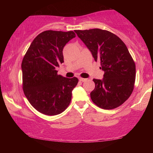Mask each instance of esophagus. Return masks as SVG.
Returning a JSON list of instances; mask_svg holds the SVG:
<instances>
[{
	"label": "esophagus",
	"mask_w": 153,
	"mask_h": 153,
	"mask_svg": "<svg viewBox=\"0 0 153 153\" xmlns=\"http://www.w3.org/2000/svg\"><path fill=\"white\" fill-rule=\"evenodd\" d=\"M79 80L80 82H85V81H86L87 79H86V78H82V77H80V78H79Z\"/></svg>",
	"instance_id": "1"
}]
</instances>
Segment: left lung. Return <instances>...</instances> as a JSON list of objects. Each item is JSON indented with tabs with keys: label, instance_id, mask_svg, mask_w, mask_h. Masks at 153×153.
I'll list each match as a JSON object with an SVG mask.
<instances>
[{
	"label": "left lung",
	"instance_id": "obj_1",
	"mask_svg": "<svg viewBox=\"0 0 153 153\" xmlns=\"http://www.w3.org/2000/svg\"><path fill=\"white\" fill-rule=\"evenodd\" d=\"M91 52L100 69L102 79H94L95 88L90 93L92 102L103 109L117 108L130 97L134 90L136 65L126 45L107 30H74Z\"/></svg>",
	"mask_w": 153,
	"mask_h": 153
}]
</instances>
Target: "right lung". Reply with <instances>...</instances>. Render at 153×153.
I'll list each match as a JSON object with an SVG mask.
<instances>
[{"label": "right lung", "mask_w": 153, "mask_h": 153, "mask_svg": "<svg viewBox=\"0 0 153 153\" xmlns=\"http://www.w3.org/2000/svg\"><path fill=\"white\" fill-rule=\"evenodd\" d=\"M75 37L73 31H45L34 38L23 59L24 94L32 107L45 115L60 114L71 102L78 79L58 75L55 69L64 62V46Z\"/></svg>", "instance_id": "right-lung-1"}]
</instances>
